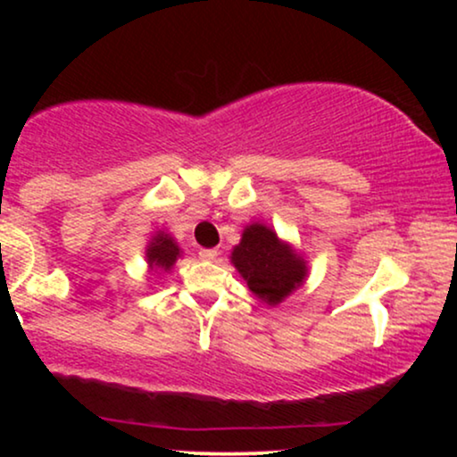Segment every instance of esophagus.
I'll list each match as a JSON object with an SVG mask.
<instances>
[{"mask_svg": "<svg viewBox=\"0 0 457 457\" xmlns=\"http://www.w3.org/2000/svg\"><path fill=\"white\" fill-rule=\"evenodd\" d=\"M219 255L217 249H199V258L202 260H214Z\"/></svg>", "mask_w": 457, "mask_h": 457, "instance_id": "esophagus-1", "label": "esophagus"}]
</instances>
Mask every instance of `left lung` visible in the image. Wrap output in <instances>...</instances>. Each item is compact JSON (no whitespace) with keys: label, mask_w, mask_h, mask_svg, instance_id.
<instances>
[{"label":"left lung","mask_w":457,"mask_h":457,"mask_svg":"<svg viewBox=\"0 0 457 457\" xmlns=\"http://www.w3.org/2000/svg\"><path fill=\"white\" fill-rule=\"evenodd\" d=\"M232 262L249 290L269 305L281 303L307 275L305 262L292 246L281 243L272 229L260 223L245 229L243 240L232 251Z\"/></svg>","instance_id":"obj_1"}]
</instances>
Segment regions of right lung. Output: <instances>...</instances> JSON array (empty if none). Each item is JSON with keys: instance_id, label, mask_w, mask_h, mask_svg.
<instances>
[{"instance_id": "add662e5", "label": "right lung", "mask_w": 457, "mask_h": 457, "mask_svg": "<svg viewBox=\"0 0 457 457\" xmlns=\"http://www.w3.org/2000/svg\"><path fill=\"white\" fill-rule=\"evenodd\" d=\"M145 255H148L150 266L170 270L178 255H180V249H178V245L167 234H156L154 240L148 245V253Z\"/></svg>"}]
</instances>
